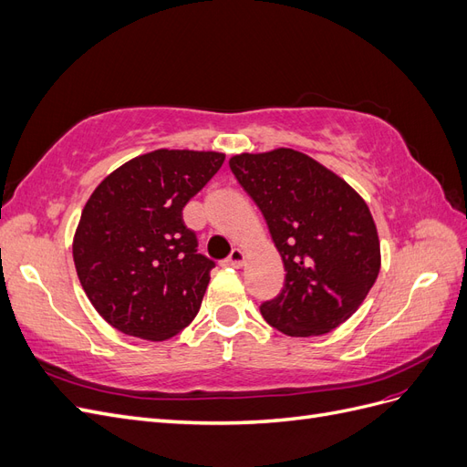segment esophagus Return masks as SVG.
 Listing matches in <instances>:
<instances>
[{
    "label": "esophagus",
    "mask_w": 467,
    "mask_h": 467,
    "mask_svg": "<svg viewBox=\"0 0 467 467\" xmlns=\"http://www.w3.org/2000/svg\"><path fill=\"white\" fill-rule=\"evenodd\" d=\"M244 263H245V251H242V249H234L232 251V255L225 259V263L223 265H228V266H234V268H239V266H244Z\"/></svg>",
    "instance_id": "obj_1"
}]
</instances>
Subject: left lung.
<instances>
[{
    "label": "left lung",
    "instance_id": "left-lung-1",
    "mask_svg": "<svg viewBox=\"0 0 467 467\" xmlns=\"http://www.w3.org/2000/svg\"><path fill=\"white\" fill-rule=\"evenodd\" d=\"M230 169L266 220L285 265V288L261 306L288 337L333 331L357 312L379 273L368 204L345 179L292 148L237 153Z\"/></svg>",
    "mask_w": 467,
    "mask_h": 467
}]
</instances>
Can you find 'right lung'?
<instances>
[{
	"label": "right lung",
	"mask_w": 467,
	"mask_h": 467,
	"mask_svg": "<svg viewBox=\"0 0 467 467\" xmlns=\"http://www.w3.org/2000/svg\"><path fill=\"white\" fill-rule=\"evenodd\" d=\"M220 151L153 150L107 175L83 206L74 263L89 302L124 335L165 341L199 314L214 261L182 208L218 173Z\"/></svg>",
	"instance_id": "right-lung-1"
}]
</instances>
